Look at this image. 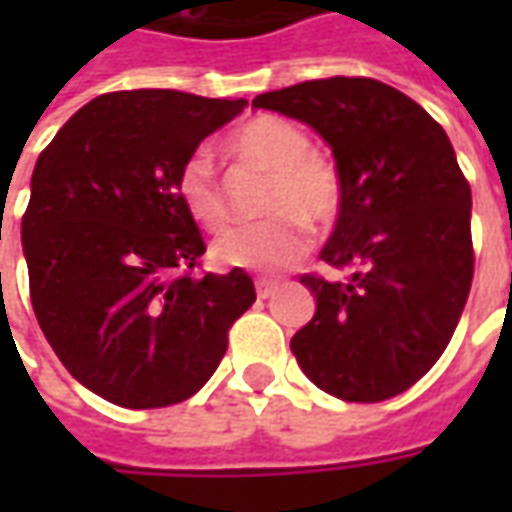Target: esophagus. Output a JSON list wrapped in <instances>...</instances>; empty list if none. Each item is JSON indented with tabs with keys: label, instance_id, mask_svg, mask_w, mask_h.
Returning <instances> with one entry per match:
<instances>
[{
	"label": "esophagus",
	"instance_id": "34e87169",
	"mask_svg": "<svg viewBox=\"0 0 512 512\" xmlns=\"http://www.w3.org/2000/svg\"><path fill=\"white\" fill-rule=\"evenodd\" d=\"M255 288H257V299H271V296L279 290V282H274V279H257Z\"/></svg>",
	"mask_w": 512,
	"mask_h": 512
}]
</instances>
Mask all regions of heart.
Instances as JSON below:
<instances>
[{
  "label": "heart",
  "mask_w": 512,
  "mask_h": 512,
  "mask_svg": "<svg viewBox=\"0 0 512 512\" xmlns=\"http://www.w3.org/2000/svg\"><path fill=\"white\" fill-rule=\"evenodd\" d=\"M233 156L271 175L263 211L271 222L244 227L213 241V260L227 268L246 271H285L307 252V230L326 227L337 219L343 205V183L329 158L312 150L310 136L282 117L260 115L246 120L230 136ZM183 208L205 230H224L230 222L227 194L216 167L205 153L183 161L175 180Z\"/></svg>",
  "instance_id": "b5f03b06"
}]
</instances>
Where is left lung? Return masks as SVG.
Masks as SVG:
<instances>
[{"instance_id": "8db88e82", "label": "left lung", "mask_w": 512, "mask_h": 512, "mask_svg": "<svg viewBox=\"0 0 512 512\" xmlns=\"http://www.w3.org/2000/svg\"><path fill=\"white\" fill-rule=\"evenodd\" d=\"M332 147L343 205L321 249L348 282L301 277L315 318L290 351L312 384L348 403L406 392L444 354L474 274L472 189L444 128L408 95L332 76L257 95Z\"/></svg>"}]
</instances>
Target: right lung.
Segmentation results:
<instances>
[{
  "label": "right lung",
  "mask_w": 512,
  "mask_h": 512,
  "mask_svg": "<svg viewBox=\"0 0 512 512\" xmlns=\"http://www.w3.org/2000/svg\"><path fill=\"white\" fill-rule=\"evenodd\" d=\"M244 98L106 93L38 156L21 219L32 310L65 370L123 408L200 392L252 301L244 268L191 277L205 255L175 180ZM175 267L186 270L172 278Z\"/></svg>",
  "instance_id": "add662e5"
}]
</instances>
